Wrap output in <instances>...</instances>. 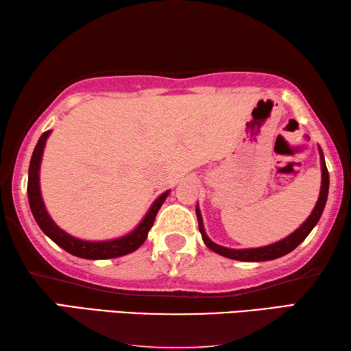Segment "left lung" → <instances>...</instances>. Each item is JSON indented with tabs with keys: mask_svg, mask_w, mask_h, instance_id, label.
Listing matches in <instances>:
<instances>
[{
	"mask_svg": "<svg viewBox=\"0 0 351 351\" xmlns=\"http://www.w3.org/2000/svg\"><path fill=\"white\" fill-rule=\"evenodd\" d=\"M319 153H320V165H322V187H320V195L319 199H317V203L314 206L313 213L311 215L306 219L304 223L297 228L295 231L292 232L291 236H287L282 239L280 242H275L271 243V245H267V247H259V248H245V250H232V248H226V247H221V245H217L214 243L208 237L204 231V226H203V219H202V214H199V209L197 206V219H198V228H199V232H202V237H203V242L206 243V247L209 250H213L217 254H221L225 256V258H230V259H236V261H245V263H261V261H271V259H276V258H281V256H285L287 253H291L292 250H295L300 243H302L311 231H313V228L317 225V221L320 220L322 213H324L325 209V204H326V198H328V189H330V175H328V169H326V164H325V158H324V152H322V148L319 147Z\"/></svg>",
	"mask_w": 351,
	"mask_h": 351,
	"instance_id": "left-lung-1",
	"label": "left lung"
}]
</instances>
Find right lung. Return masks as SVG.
I'll return each instance as SVG.
<instances>
[{
	"label": "right lung",
	"mask_w": 351,
	"mask_h": 351,
	"mask_svg": "<svg viewBox=\"0 0 351 351\" xmlns=\"http://www.w3.org/2000/svg\"><path fill=\"white\" fill-rule=\"evenodd\" d=\"M49 134H51V131H45L40 136V138H38L34 153H32L31 158L29 173H27V199H29L31 213L34 215L37 225L40 226V230L45 232L54 243H58L60 248H64L65 252H69L70 254L77 256V258L82 259H112L136 252V250L147 241L148 231L152 230V226L154 223L156 214H158L160 206L165 202V198L169 197L170 191L164 192L162 195L156 199L147 215L143 217L141 223H138L136 230L131 231L130 234L112 239V241L99 242L81 241V239L70 236L69 232L60 230V228L54 223L51 217H49L40 193V162L43 148H45L47 138Z\"/></svg>",
	"instance_id": "1"
}]
</instances>
